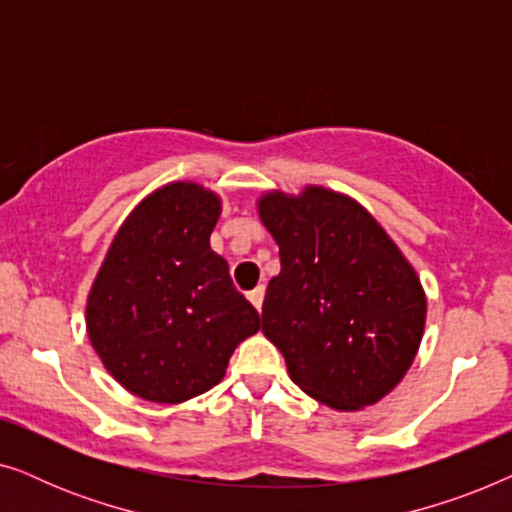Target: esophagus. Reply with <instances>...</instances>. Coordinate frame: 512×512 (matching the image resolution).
I'll return each instance as SVG.
<instances>
[{"label": "esophagus", "mask_w": 512, "mask_h": 512, "mask_svg": "<svg viewBox=\"0 0 512 512\" xmlns=\"http://www.w3.org/2000/svg\"><path fill=\"white\" fill-rule=\"evenodd\" d=\"M263 298H265V286H256L254 291H249L251 305H254L258 312H261V307H263Z\"/></svg>", "instance_id": "1"}]
</instances>
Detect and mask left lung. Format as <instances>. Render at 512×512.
Here are the masks:
<instances>
[{"instance_id":"8db88e82","label":"left lung","mask_w":512,"mask_h":512,"mask_svg":"<svg viewBox=\"0 0 512 512\" xmlns=\"http://www.w3.org/2000/svg\"><path fill=\"white\" fill-rule=\"evenodd\" d=\"M258 216L279 247L263 333L291 380L333 410L389 394L415 361L426 324L417 272L373 214L349 195L268 191Z\"/></svg>"}]
</instances>
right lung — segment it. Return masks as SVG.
Here are the masks:
<instances>
[{
    "label": "right lung",
    "instance_id": "add662e5",
    "mask_svg": "<svg viewBox=\"0 0 512 512\" xmlns=\"http://www.w3.org/2000/svg\"><path fill=\"white\" fill-rule=\"evenodd\" d=\"M221 198L193 181L146 195L114 235L90 286V345L114 380L144 401L184 403L226 375L261 317L209 247Z\"/></svg>",
    "mask_w": 512,
    "mask_h": 512
}]
</instances>
